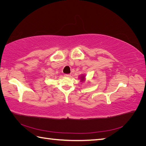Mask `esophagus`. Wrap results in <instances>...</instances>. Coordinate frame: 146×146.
Returning <instances> with one entry per match:
<instances>
[{"label":"esophagus","mask_w":146,"mask_h":146,"mask_svg":"<svg viewBox=\"0 0 146 146\" xmlns=\"http://www.w3.org/2000/svg\"><path fill=\"white\" fill-rule=\"evenodd\" d=\"M64 76L65 77H70V74H65Z\"/></svg>","instance_id":"esophagus-1"}]
</instances>
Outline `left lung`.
Wrapping results in <instances>:
<instances>
[{"instance_id":"obj_1","label":"left lung","mask_w":146,"mask_h":146,"mask_svg":"<svg viewBox=\"0 0 146 146\" xmlns=\"http://www.w3.org/2000/svg\"><path fill=\"white\" fill-rule=\"evenodd\" d=\"M80 82H83L85 81V75H81L80 77Z\"/></svg>"}]
</instances>
